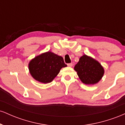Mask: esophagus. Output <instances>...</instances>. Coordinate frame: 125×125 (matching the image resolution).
Masks as SVG:
<instances>
[{
    "label": "esophagus",
    "instance_id": "34e87169",
    "mask_svg": "<svg viewBox=\"0 0 125 125\" xmlns=\"http://www.w3.org/2000/svg\"><path fill=\"white\" fill-rule=\"evenodd\" d=\"M72 65H73V64L72 63H67V66L69 67H72Z\"/></svg>",
    "mask_w": 125,
    "mask_h": 125
}]
</instances>
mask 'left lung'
Returning <instances> with one entry per match:
<instances>
[{
    "label": "left lung",
    "instance_id": "left-lung-1",
    "mask_svg": "<svg viewBox=\"0 0 125 125\" xmlns=\"http://www.w3.org/2000/svg\"><path fill=\"white\" fill-rule=\"evenodd\" d=\"M74 69L77 72L81 81L86 84L96 83L104 74V69L101 64L86 54L81 57Z\"/></svg>",
    "mask_w": 125,
    "mask_h": 125
}]
</instances>
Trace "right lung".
Here are the masks:
<instances>
[{
	"label": "right lung",
	"mask_w": 125,
	"mask_h": 125,
	"mask_svg": "<svg viewBox=\"0 0 125 125\" xmlns=\"http://www.w3.org/2000/svg\"><path fill=\"white\" fill-rule=\"evenodd\" d=\"M66 66L62 57L48 52L31 60L29 64V69L35 80L47 83L53 80L62 67Z\"/></svg>",
	"instance_id": "right-lung-1"
}]
</instances>
